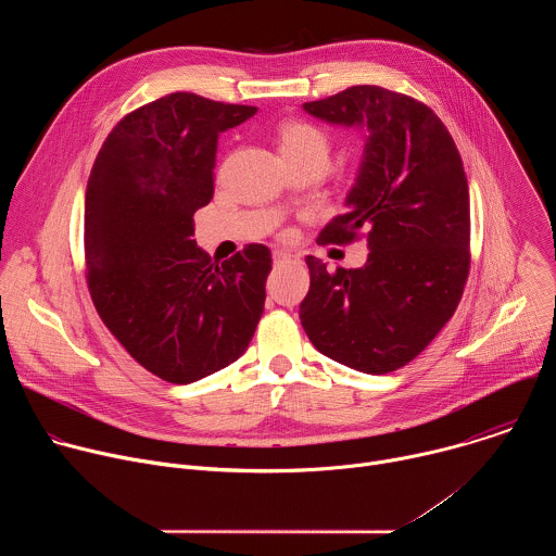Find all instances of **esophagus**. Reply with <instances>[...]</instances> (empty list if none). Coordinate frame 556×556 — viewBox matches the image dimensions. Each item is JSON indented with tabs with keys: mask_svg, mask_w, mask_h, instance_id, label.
<instances>
[{
	"mask_svg": "<svg viewBox=\"0 0 556 556\" xmlns=\"http://www.w3.org/2000/svg\"><path fill=\"white\" fill-rule=\"evenodd\" d=\"M290 262H294V257L290 253H286V251H275L273 253V264L275 266H283V264H290Z\"/></svg>",
	"mask_w": 556,
	"mask_h": 556,
	"instance_id": "esophagus-1",
	"label": "esophagus"
}]
</instances>
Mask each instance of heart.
<instances>
[{
	"label": "heart",
	"instance_id": "obj_1",
	"mask_svg": "<svg viewBox=\"0 0 556 556\" xmlns=\"http://www.w3.org/2000/svg\"><path fill=\"white\" fill-rule=\"evenodd\" d=\"M279 149L286 161L301 157H326L330 153L328 136L305 121H288L279 127Z\"/></svg>",
	"mask_w": 556,
	"mask_h": 556
}]
</instances>
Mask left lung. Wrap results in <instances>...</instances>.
Instances as JSON below:
<instances>
[{"mask_svg":"<svg viewBox=\"0 0 556 556\" xmlns=\"http://www.w3.org/2000/svg\"><path fill=\"white\" fill-rule=\"evenodd\" d=\"M316 118L365 129L348 213L319 244L365 237L363 268L312 255L301 326L324 356L365 374L414 361L453 316L470 268V204L459 151L431 108L378 86H352L303 103Z\"/></svg>","mask_w":556,"mask_h":556,"instance_id":"1","label":"left lung"}]
</instances>
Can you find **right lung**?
Returning <instances> with one entry per match:
<instances>
[{
  "mask_svg": "<svg viewBox=\"0 0 556 556\" xmlns=\"http://www.w3.org/2000/svg\"><path fill=\"white\" fill-rule=\"evenodd\" d=\"M191 92L151 101L105 138L86 191V279L105 328L153 376L189 384L240 358L264 314V244L222 266L198 249L217 136L255 116Z\"/></svg>",
  "mask_w": 556,
  "mask_h": 556,
  "instance_id": "add662e5",
  "label": "right lung"
}]
</instances>
